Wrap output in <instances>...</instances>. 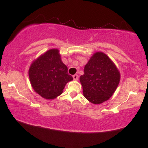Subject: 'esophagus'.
<instances>
[{
    "label": "esophagus",
    "instance_id": "1",
    "mask_svg": "<svg viewBox=\"0 0 148 148\" xmlns=\"http://www.w3.org/2000/svg\"><path fill=\"white\" fill-rule=\"evenodd\" d=\"M73 79L75 80V81H77L78 79H79V76L77 74H74V75H73Z\"/></svg>",
    "mask_w": 148,
    "mask_h": 148
}]
</instances>
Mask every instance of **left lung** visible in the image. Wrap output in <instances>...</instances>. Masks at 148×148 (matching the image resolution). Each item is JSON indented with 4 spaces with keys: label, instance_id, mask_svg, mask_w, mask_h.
<instances>
[{
    "label": "left lung",
    "instance_id": "1",
    "mask_svg": "<svg viewBox=\"0 0 148 148\" xmlns=\"http://www.w3.org/2000/svg\"><path fill=\"white\" fill-rule=\"evenodd\" d=\"M120 72L113 61L103 52H96L85 65L80 76L85 97L99 104L109 99L118 87Z\"/></svg>",
    "mask_w": 148,
    "mask_h": 148
}]
</instances>
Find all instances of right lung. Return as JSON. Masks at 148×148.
Listing matches in <instances>:
<instances>
[{"mask_svg":"<svg viewBox=\"0 0 148 148\" xmlns=\"http://www.w3.org/2000/svg\"><path fill=\"white\" fill-rule=\"evenodd\" d=\"M61 60L58 49H50L30 64L28 71L30 84L42 97L55 99L62 94L67 83L73 80Z\"/></svg>","mask_w":148,"mask_h":148,"instance_id":"right-lung-1","label":"right lung"}]
</instances>
